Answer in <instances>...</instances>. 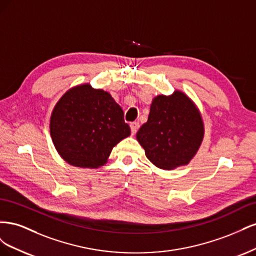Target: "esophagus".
I'll use <instances>...</instances> for the list:
<instances>
[{"instance_id":"obj_1","label":"esophagus","mask_w":256,"mask_h":256,"mask_svg":"<svg viewBox=\"0 0 256 256\" xmlns=\"http://www.w3.org/2000/svg\"><path fill=\"white\" fill-rule=\"evenodd\" d=\"M138 127H140V124H138V122H132L130 124V129H131V134H136V132L138 131Z\"/></svg>"}]
</instances>
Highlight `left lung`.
Instances as JSON below:
<instances>
[{
	"label": "left lung",
	"mask_w": 256,
	"mask_h": 256,
	"mask_svg": "<svg viewBox=\"0 0 256 256\" xmlns=\"http://www.w3.org/2000/svg\"><path fill=\"white\" fill-rule=\"evenodd\" d=\"M204 136L198 108L184 92L152 99L148 120L136 132V140L152 164L173 170L188 164Z\"/></svg>",
	"instance_id": "8db88e82"
}]
</instances>
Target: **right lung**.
Wrapping results in <instances>:
<instances>
[{"instance_id":"right-lung-1","label":"right lung","mask_w":256,"mask_h":256,"mask_svg":"<svg viewBox=\"0 0 256 256\" xmlns=\"http://www.w3.org/2000/svg\"><path fill=\"white\" fill-rule=\"evenodd\" d=\"M50 134L69 164L98 168L106 164L113 147L130 136V127L109 92L83 84L66 92L54 106Z\"/></svg>"}]
</instances>
